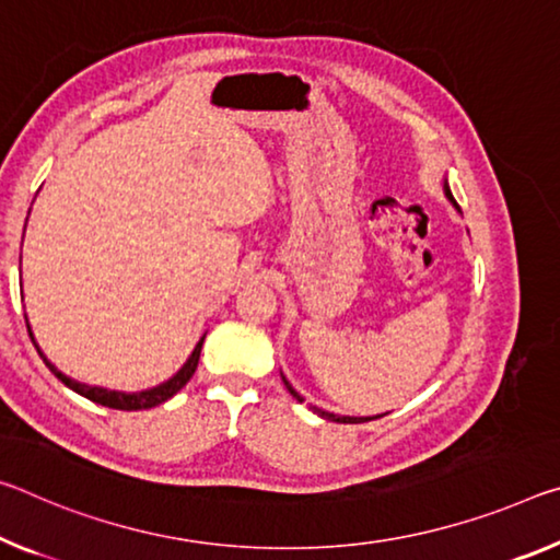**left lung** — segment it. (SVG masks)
<instances>
[{"label": "left lung", "mask_w": 560, "mask_h": 560, "mask_svg": "<svg viewBox=\"0 0 560 560\" xmlns=\"http://www.w3.org/2000/svg\"><path fill=\"white\" fill-rule=\"evenodd\" d=\"M446 194H448V199L451 201H454V197H451V191L446 189ZM456 203V201H454ZM283 386H287L289 388V394L291 396H294L296 398V401H304V398H301L296 392H294V388H291V384H289V381L287 378H283ZM314 411L318 413V416H324V419H328V421H336V423H361V421H371V419H351V416H336V413H328V411H322V408H314ZM381 416H384V413H381ZM381 416H374V419H381Z\"/></svg>", "instance_id": "obj_1"}]
</instances>
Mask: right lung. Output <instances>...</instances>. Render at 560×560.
<instances>
[{"label":"right lung","instance_id":"right-lung-1","mask_svg":"<svg viewBox=\"0 0 560 560\" xmlns=\"http://www.w3.org/2000/svg\"><path fill=\"white\" fill-rule=\"evenodd\" d=\"M32 336V331H30ZM201 343L203 339L197 343V349L191 351L189 361L184 363V366L176 371V376H172L168 381H164L162 386L156 388H149V392H139V394H121V392H106V388H96V386H86V384H79V381H72L69 376L61 374V371H57L51 363L44 359V363H47L51 374H55L61 384L72 388V392H77L79 396L89 398V401L94 404H102V406H109V408H119V411H141V408H154L159 404H164L172 398L176 392H182V388L189 384V378L194 376V371H197V363H199V353H201ZM37 346V343H34ZM42 357V351H39Z\"/></svg>","mask_w":560,"mask_h":560}]
</instances>
